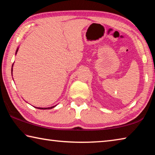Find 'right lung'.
Segmentation results:
<instances>
[{
	"label": "right lung",
	"mask_w": 155,
	"mask_h": 155,
	"mask_svg": "<svg viewBox=\"0 0 155 155\" xmlns=\"http://www.w3.org/2000/svg\"><path fill=\"white\" fill-rule=\"evenodd\" d=\"M18 48H17V50H16V52H15V54L17 53V52H18ZM12 67H13V65H12ZM56 106V105H55ZM55 106H53V107H48V108H40V107H38V109H52V108H53V107H54Z\"/></svg>",
	"instance_id": "right-lung-1"
}]
</instances>
